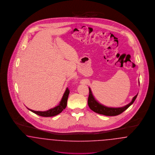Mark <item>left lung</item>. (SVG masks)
Segmentation results:
<instances>
[{"mask_svg": "<svg viewBox=\"0 0 155 155\" xmlns=\"http://www.w3.org/2000/svg\"><path fill=\"white\" fill-rule=\"evenodd\" d=\"M89 94L88 99V104L89 108L95 113L100 114H103L104 116H114L122 113L134 103V102L135 101L138 95V94H137L133 97L131 102L128 103V104L125 105V106L121 107H109L99 103L94 97L90 88H89Z\"/></svg>", "mask_w": 155, "mask_h": 155, "instance_id": "obj_1", "label": "left lung"}]
</instances>
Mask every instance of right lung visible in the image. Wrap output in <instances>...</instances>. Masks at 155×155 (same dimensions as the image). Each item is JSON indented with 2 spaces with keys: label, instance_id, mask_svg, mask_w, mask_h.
I'll return each mask as SVG.
<instances>
[{
  "label": "right lung",
  "instance_id": "right-lung-1",
  "mask_svg": "<svg viewBox=\"0 0 155 155\" xmlns=\"http://www.w3.org/2000/svg\"><path fill=\"white\" fill-rule=\"evenodd\" d=\"M70 93V91L67 88L66 89L65 92L64 93V95L62 97V99L60 101V102L59 103V105H58L57 106L51 109L45 111H34L28 109V107H27L29 110L31 111L32 112L35 113L37 115L40 116H42V117H52V116H56L58 114H59V113H60L67 106V99H68V95Z\"/></svg>",
  "mask_w": 155,
  "mask_h": 155
}]
</instances>
